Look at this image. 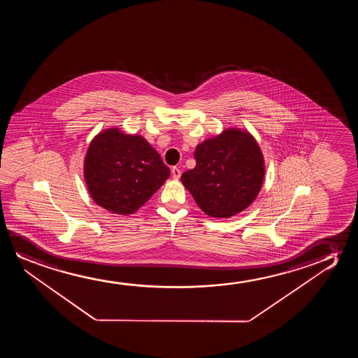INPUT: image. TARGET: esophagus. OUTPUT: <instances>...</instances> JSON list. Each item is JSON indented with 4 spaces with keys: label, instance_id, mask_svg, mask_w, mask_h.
I'll use <instances>...</instances> for the list:
<instances>
[{
    "label": "esophagus",
    "instance_id": "obj_1",
    "mask_svg": "<svg viewBox=\"0 0 358 358\" xmlns=\"http://www.w3.org/2000/svg\"><path fill=\"white\" fill-rule=\"evenodd\" d=\"M171 173L173 178H180V176H181V170L177 169V167H172Z\"/></svg>",
    "mask_w": 358,
    "mask_h": 358
}]
</instances>
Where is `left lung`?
Here are the masks:
<instances>
[{
	"mask_svg": "<svg viewBox=\"0 0 358 358\" xmlns=\"http://www.w3.org/2000/svg\"><path fill=\"white\" fill-rule=\"evenodd\" d=\"M196 165L181 181L206 215L230 217L253 203L264 178V159L250 133L236 128L196 148Z\"/></svg>",
	"mask_w": 358,
	"mask_h": 358,
	"instance_id": "8db88e82",
	"label": "left lung"
}]
</instances>
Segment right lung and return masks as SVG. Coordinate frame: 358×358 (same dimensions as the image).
Returning <instances> with one entry per match:
<instances>
[{
	"instance_id": "obj_1",
	"label": "right lung",
	"mask_w": 358,
	"mask_h": 358,
	"mask_svg": "<svg viewBox=\"0 0 358 358\" xmlns=\"http://www.w3.org/2000/svg\"><path fill=\"white\" fill-rule=\"evenodd\" d=\"M169 176L170 169L144 138L117 128L99 133L84 160V178L94 201L120 215L136 213Z\"/></svg>"
}]
</instances>
